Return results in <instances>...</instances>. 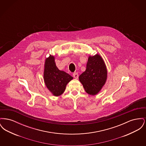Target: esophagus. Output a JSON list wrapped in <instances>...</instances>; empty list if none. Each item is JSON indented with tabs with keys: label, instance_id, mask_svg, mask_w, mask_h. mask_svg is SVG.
Returning a JSON list of instances; mask_svg holds the SVG:
<instances>
[{
	"label": "esophagus",
	"instance_id": "34e87169",
	"mask_svg": "<svg viewBox=\"0 0 146 146\" xmlns=\"http://www.w3.org/2000/svg\"><path fill=\"white\" fill-rule=\"evenodd\" d=\"M73 76H74V78H76V79H78V76H79L78 73H76V72L74 73L73 74Z\"/></svg>",
	"mask_w": 146,
	"mask_h": 146
}]
</instances>
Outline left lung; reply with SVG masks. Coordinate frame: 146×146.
Listing matches in <instances>:
<instances>
[{"label": "left lung", "instance_id": "8db88e82", "mask_svg": "<svg viewBox=\"0 0 146 146\" xmlns=\"http://www.w3.org/2000/svg\"><path fill=\"white\" fill-rule=\"evenodd\" d=\"M107 77L106 64L101 56L96 54L88 58L86 68L79 76L85 91L91 95H95L104 85Z\"/></svg>", "mask_w": 146, "mask_h": 146}]
</instances>
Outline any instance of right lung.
Returning a JSON list of instances; mask_svg holds the SVG:
<instances>
[{
	"label": "right lung",
	"mask_w": 146,
	"mask_h": 146,
	"mask_svg": "<svg viewBox=\"0 0 146 146\" xmlns=\"http://www.w3.org/2000/svg\"><path fill=\"white\" fill-rule=\"evenodd\" d=\"M44 82L49 91L55 96L62 95L67 84L73 77L65 72L58 70L56 66L54 56H50L45 62Z\"/></svg>",
	"instance_id": "1"
}]
</instances>
